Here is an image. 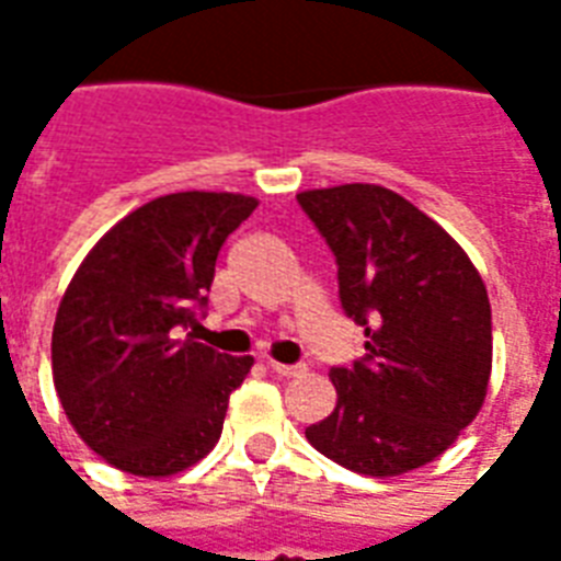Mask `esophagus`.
Here are the masks:
<instances>
[{
    "label": "esophagus",
    "mask_w": 561,
    "mask_h": 561,
    "mask_svg": "<svg viewBox=\"0 0 561 561\" xmlns=\"http://www.w3.org/2000/svg\"><path fill=\"white\" fill-rule=\"evenodd\" d=\"M267 367H271L276 375H282V378L299 375V367H294V364H279V360H267Z\"/></svg>",
    "instance_id": "1"
}]
</instances>
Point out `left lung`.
<instances>
[{"instance_id":"obj_1","label":"left lung","mask_w":561,"mask_h":561,"mask_svg":"<svg viewBox=\"0 0 561 561\" xmlns=\"http://www.w3.org/2000/svg\"><path fill=\"white\" fill-rule=\"evenodd\" d=\"M299 206L337 259L343 311L367 355L332 369L337 404L306 439L337 466L399 478L448 451L492 375L486 285L457 241L375 183L308 188Z\"/></svg>"}]
</instances>
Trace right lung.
<instances>
[{
    "label": "right lung",
    "instance_id": "1",
    "mask_svg": "<svg viewBox=\"0 0 561 561\" xmlns=\"http://www.w3.org/2000/svg\"><path fill=\"white\" fill-rule=\"evenodd\" d=\"M259 206L236 192L153 197L95 241L51 332L66 419L101 460L134 478L192 469L224 431L253 355H224L183 329L206 306L224 241Z\"/></svg>",
    "mask_w": 561,
    "mask_h": 561
}]
</instances>
